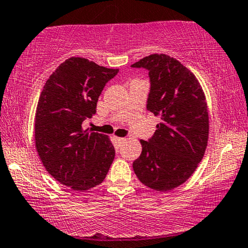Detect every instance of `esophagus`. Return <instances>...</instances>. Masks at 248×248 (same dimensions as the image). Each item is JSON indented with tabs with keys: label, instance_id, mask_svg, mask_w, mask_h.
<instances>
[{
	"label": "esophagus",
	"instance_id": "1",
	"mask_svg": "<svg viewBox=\"0 0 248 248\" xmlns=\"http://www.w3.org/2000/svg\"><path fill=\"white\" fill-rule=\"evenodd\" d=\"M116 141H117L118 144H122V143H124V142H125V139L124 138H116Z\"/></svg>",
	"mask_w": 248,
	"mask_h": 248
}]
</instances>
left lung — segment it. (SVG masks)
<instances>
[{
    "instance_id": "1",
    "label": "left lung",
    "mask_w": 248,
    "mask_h": 248,
    "mask_svg": "<svg viewBox=\"0 0 248 248\" xmlns=\"http://www.w3.org/2000/svg\"><path fill=\"white\" fill-rule=\"evenodd\" d=\"M132 67L150 77L148 110L160 117L154 137L141 140L142 152L133 170L142 184L168 192L191 177L204 155L209 139V111L196 77L174 57L152 54Z\"/></svg>"
}]
</instances>
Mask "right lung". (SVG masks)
<instances>
[{
	"label": "right lung",
	"mask_w": 248,
	"mask_h": 248,
	"mask_svg": "<svg viewBox=\"0 0 248 248\" xmlns=\"http://www.w3.org/2000/svg\"><path fill=\"white\" fill-rule=\"evenodd\" d=\"M118 69H107L84 57H70L50 74L35 115V143L44 167L74 191L96 187L115 157L109 137L88 132L82 122L96 113L105 84Z\"/></svg>",
	"instance_id": "1"
}]
</instances>
